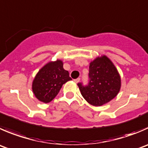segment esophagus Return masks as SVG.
<instances>
[{
    "label": "esophagus",
    "instance_id": "esophagus-1",
    "mask_svg": "<svg viewBox=\"0 0 148 148\" xmlns=\"http://www.w3.org/2000/svg\"><path fill=\"white\" fill-rule=\"evenodd\" d=\"M74 81L76 83H78V82H79V81H80V78H77V79H74Z\"/></svg>",
    "mask_w": 148,
    "mask_h": 148
}]
</instances>
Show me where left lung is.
Listing matches in <instances>:
<instances>
[{"instance_id": "left-lung-1", "label": "left lung", "mask_w": 148, "mask_h": 148, "mask_svg": "<svg viewBox=\"0 0 148 148\" xmlns=\"http://www.w3.org/2000/svg\"><path fill=\"white\" fill-rule=\"evenodd\" d=\"M89 82L78 83L82 95L90 104L100 106L114 99L121 88V77L107 56L97 57L89 67Z\"/></svg>"}]
</instances>
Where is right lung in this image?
Returning a JSON list of instances; mask_svg holds the SVG:
<instances>
[{
    "label": "right lung",
    "mask_w": 148,
    "mask_h": 148,
    "mask_svg": "<svg viewBox=\"0 0 148 148\" xmlns=\"http://www.w3.org/2000/svg\"><path fill=\"white\" fill-rule=\"evenodd\" d=\"M71 80L68 71L63 67L61 60L51 61L37 74L32 82V91L41 102L48 103L55 98L62 85Z\"/></svg>",
    "instance_id": "add662e5"
}]
</instances>
